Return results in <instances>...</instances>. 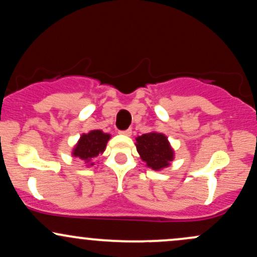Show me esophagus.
Listing matches in <instances>:
<instances>
[{"instance_id":"esophagus-1","label":"esophagus","mask_w":257,"mask_h":257,"mask_svg":"<svg viewBox=\"0 0 257 257\" xmlns=\"http://www.w3.org/2000/svg\"><path fill=\"white\" fill-rule=\"evenodd\" d=\"M119 134L125 135V137H131V135H132V129H125V131H119Z\"/></svg>"}]
</instances>
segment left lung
Wrapping results in <instances>:
<instances>
[{"mask_svg":"<svg viewBox=\"0 0 257 257\" xmlns=\"http://www.w3.org/2000/svg\"><path fill=\"white\" fill-rule=\"evenodd\" d=\"M137 150L146 166L153 170H162L170 166L174 150L168 138L162 133L151 132L137 138Z\"/></svg>","mask_w":257,"mask_h":257,"instance_id":"obj_1","label":"left lung"}]
</instances>
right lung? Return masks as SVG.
I'll list each match as a JSON object with an SVG mask.
<instances>
[{
    "label": "right lung",
    "instance_id": "right-lung-1",
    "mask_svg": "<svg viewBox=\"0 0 257 257\" xmlns=\"http://www.w3.org/2000/svg\"><path fill=\"white\" fill-rule=\"evenodd\" d=\"M110 138V134H106L99 129L90 131L87 134H82L78 143L73 147L72 156L83 161L84 163H87V166H93L94 163L91 159L98 157L105 151Z\"/></svg>",
    "mask_w": 257,
    "mask_h": 257
}]
</instances>
